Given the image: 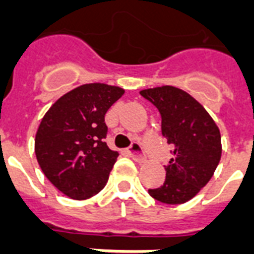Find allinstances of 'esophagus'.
I'll return each mask as SVG.
<instances>
[{
  "instance_id": "34e87169",
  "label": "esophagus",
  "mask_w": 254,
  "mask_h": 254,
  "mask_svg": "<svg viewBox=\"0 0 254 254\" xmlns=\"http://www.w3.org/2000/svg\"><path fill=\"white\" fill-rule=\"evenodd\" d=\"M129 153H130V156L133 160L138 162H144L146 160L145 157L144 152H142V146H141L138 142H134V144H131L130 149H129Z\"/></svg>"
}]
</instances>
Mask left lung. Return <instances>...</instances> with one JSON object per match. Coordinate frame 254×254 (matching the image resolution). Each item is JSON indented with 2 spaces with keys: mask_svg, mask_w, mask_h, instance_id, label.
Wrapping results in <instances>:
<instances>
[{
  "mask_svg": "<svg viewBox=\"0 0 254 254\" xmlns=\"http://www.w3.org/2000/svg\"><path fill=\"white\" fill-rule=\"evenodd\" d=\"M140 94L161 114L162 135L173 146L164 185L149 194L164 204H184L212 179L221 158L220 129L200 102L183 89L164 85Z\"/></svg>",
  "mask_w": 254,
  "mask_h": 254,
  "instance_id": "obj_1",
  "label": "left lung"
}]
</instances>
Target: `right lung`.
I'll return each instance as SVG.
<instances>
[{"label":"right lung","instance_id":"right-lung-1","mask_svg":"<svg viewBox=\"0 0 254 254\" xmlns=\"http://www.w3.org/2000/svg\"><path fill=\"white\" fill-rule=\"evenodd\" d=\"M125 93L112 85L85 84L60 97L41 120L34 140L46 179L73 200L101 191L119 152L106 145L105 114Z\"/></svg>","mask_w":254,"mask_h":254}]
</instances>
